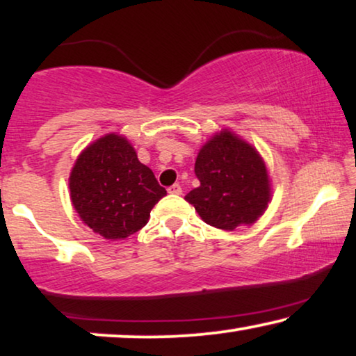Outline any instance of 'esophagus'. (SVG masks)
I'll list each match as a JSON object with an SVG mask.
<instances>
[{
    "mask_svg": "<svg viewBox=\"0 0 356 356\" xmlns=\"http://www.w3.org/2000/svg\"><path fill=\"white\" fill-rule=\"evenodd\" d=\"M168 193H170V194H181V193H183V188L179 186L178 183H175L173 186L168 188Z\"/></svg>",
    "mask_w": 356,
    "mask_h": 356,
    "instance_id": "obj_1",
    "label": "esophagus"
}]
</instances>
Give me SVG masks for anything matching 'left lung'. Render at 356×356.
<instances>
[{"instance_id":"obj_1","label":"left lung","mask_w":356,"mask_h":356,"mask_svg":"<svg viewBox=\"0 0 356 356\" xmlns=\"http://www.w3.org/2000/svg\"><path fill=\"white\" fill-rule=\"evenodd\" d=\"M194 173L199 188L186 194L199 217L220 230L251 225L270 201V181L259 152L222 129L199 150Z\"/></svg>"}]
</instances>
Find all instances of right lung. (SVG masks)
<instances>
[{"mask_svg": "<svg viewBox=\"0 0 356 356\" xmlns=\"http://www.w3.org/2000/svg\"><path fill=\"white\" fill-rule=\"evenodd\" d=\"M70 191L81 220L106 240L139 232L167 194L129 140L115 133L82 150L71 170Z\"/></svg>", "mask_w": 356, "mask_h": 356, "instance_id": "1", "label": "right lung"}]
</instances>
